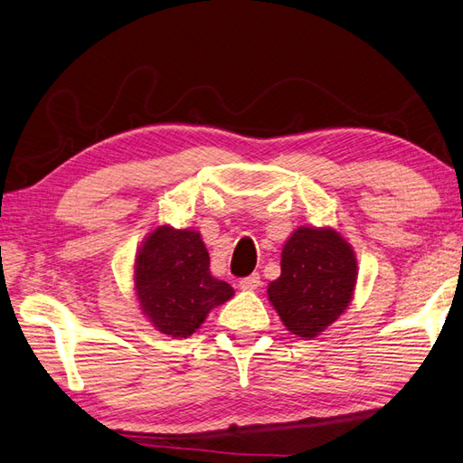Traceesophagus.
I'll list each match as a JSON object with an SVG mask.
<instances>
[{
	"label": "esophagus",
	"mask_w": 463,
	"mask_h": 463,
	"mask_svg": "<svg viewBox=\"0 0 463 463\" xmlns=\"http://www.w3.org/2000/svg\"><path fill=\"white\" fill-rule=\"evenodd\" d=\"M260 285H261L260 273H251L248 277H243V279H240V289H243V291H253V289H258Z\"/></svg>",
	"instance_id": "34e87169"
}]
</instances>
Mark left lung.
I'll use <instances>...</instances> for the list:
<instances>
[{
    "label": "left lung",
    "mask_w": 463,
    "mask_h": 463,
    "mask_svg": "<svg viewBox=\"0 0 463 463\" xmlns=\"http://www.w3.org/2000/svg\"><path fill=\"white\" fill-rule=\"evenodd\" d=\"M356 258L331 228H297L281 251V275L267 287L287 331L313 338L353 299Z\"/></svg>",
    "instance_id": "8db88e82"
}]
</instances>
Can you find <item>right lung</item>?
<instances>
[{
  "label": "right lung",
  "instance_id": "1",
  "mask_svg": "<svg viewBox=\"0 0 463 463\" xmlns=\"http://www.w3.org/2000/svg\"><path fill=\"white\" fill-rule=\"evenodd\" d=\"M135 289L148 321L174 338L196 333L213 307L233 297L232 285L212 277L200 232L168 225L150 232L138 250Z\"/></svg>",
  "mask_w": 463,
  "mask_h": 463
}]
</instances>
